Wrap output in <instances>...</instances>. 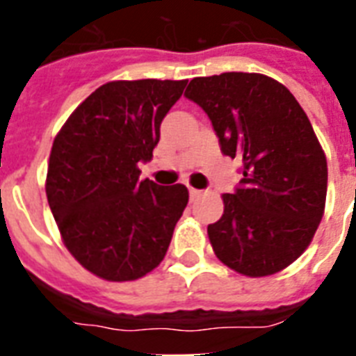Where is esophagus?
I'll return each instance as SVG.
<instances>
[{"label": "esophagus", "instance_id": "34e87169", "mask_svg": "<svg viewBox=\"0 0 356 356\" xmlns=\"http://www.w3.org/2000/svg\"><path fill=\"white\" fill-rule=\"evenodd\" d=\"M201 195V190L197 188H190V200H197Z\"/></svg>", "mask_w": 356, "mask_h": 356}]
</instances>
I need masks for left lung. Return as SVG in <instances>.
<instances>
[{
    "mask_svg": "<svg viewBox=\"0 0 356 356\" xmlns=\"http://www.w3.org/2000/svg\"><path fill=\"white\" fill-rule=\"evenodd\" d=\"M184 96L209 114L223 155L242 162L240 188L222 195V218L207 227L214 253L245 277L284 270L325 211L327 159L307 114L262 74L194 77Z\"/></svg>",
    "mask_w": 356,
    "mask_h": 356,
    "instance_id": "1",
    "label": "left lung"
}]
</instances>
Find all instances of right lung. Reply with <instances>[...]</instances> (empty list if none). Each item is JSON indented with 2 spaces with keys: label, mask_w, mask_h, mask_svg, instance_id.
Wrapping results in <instances>:
<instances>
[{
  "label": "right lung",
  "mask_w": 356,
  "mask_h": 356,
  "mask_svg": "<svg viewBox=\"0 0 356 356\" xmlns=\"http://www.w3.org/2000/svg\"><path fill=\"white\" fill-rule=\"evenodd\" d=\"M183 81H111L70 114L53 140L46 195L64 245L85 270L134 281L161 264L188 203L184 184L140 181Z\"/></svg>",
  "instance_id": "add662e5"
}]
</instances>
